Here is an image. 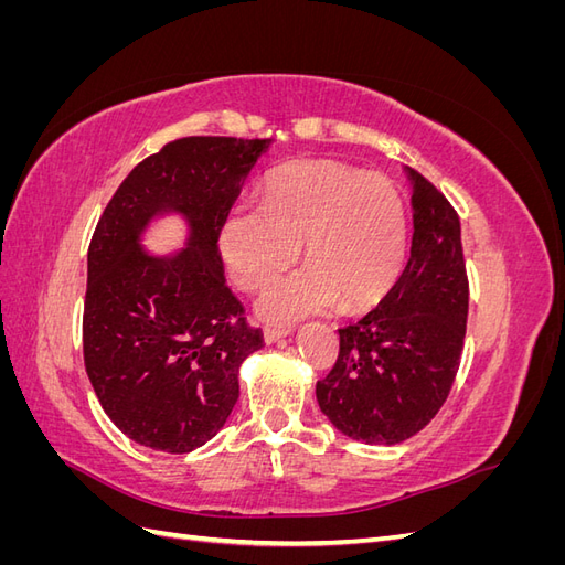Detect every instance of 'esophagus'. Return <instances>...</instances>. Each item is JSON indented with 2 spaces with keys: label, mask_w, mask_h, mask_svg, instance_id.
I'll list each match as a JSON object with an SVG mask.
<instances>
[{
  "label": "esophagus",
  "mask_w": 565,
  "mask_h": 565,
  "mask_svg": "<svg viewBox=\"0 0 565 565\" xmlns=\"http://www.w3.org/2000/svg\"><path fill=\"white\" fill-rule=\"evenodd\" d=\"M289 332H292L289 328H273V324H268V328H264V339H266V344H276V341H280Z\"/></svg>",
  "instance_id": "obj_1"
}]
</instances>
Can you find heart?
I'll use <instances>...</instances> for the list:
<instances>
[{
    "mask_svg": "<svg viewBox=\"0 0 565 565\" xmlns=\"http://www.w3.org/2000/svg\"><path fill=\"white\" fill-rule=\"evenodd\" d=\"M218 254L231 280L256 292L289 264L301 243L309 266L273 285L259 313L289 322L341 303L361 311L396 285L407 245L405 207L393 183L330 160L278 167L264 204L241 202L218 226Z\"/></svg>",
    "mask_w": 565,
    "mask_h": 565,
    "instance_id": "heart-1",
    "label": "heart"
}]
</instances>
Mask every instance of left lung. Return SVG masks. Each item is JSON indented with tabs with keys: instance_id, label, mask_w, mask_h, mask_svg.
<instances>
[{
	"instance_id": "obj_1",
	"label": "left lung",
	"mask_w": 565,
	"mask_h": 565,
	"mask_svg": "<svg viewBox=\"0 0 565 565\" xmlns=\"http://www.w3.org/2000/svg\"><path fill=\"white\" fill-rule=\"evenodd\" d=\"M413 247L398 282L365 318L339 330L337 363L316 384L337 429L370 446L422 431L455 384L469 316L459 216L415 169Z\"/></svg>"
}]
</instances>
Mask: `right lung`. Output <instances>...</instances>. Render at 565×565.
<instances>
[{
    "label": "right lung",
    "mask_w": 565,
    "mask_h": 565,
    "mask_svg": "<svg viewBox=\"0 0 565 565\" xmlns=\"http://www.w3.org/2000/svg\"><path fill=\"white\" fill-rule=\"evenodd\" d=\"M270 139L185 136L136 164L100 214L87 254L82 344L100 407L127 438L191 452L226 424L237 370L264 347L231 292L218 226ZM181 213L192 235L152 257L140 233Z\"/></svg>",
    "instance_id": "obj_1"
}]
</instances>
